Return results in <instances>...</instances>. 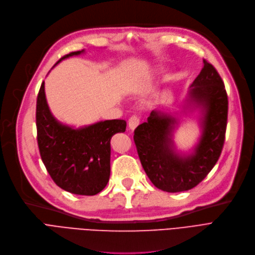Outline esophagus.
Listing matches in <instances>:
<instances>
[{"label": "esophagus", "mask_w": 255, "mask_h": 255, "mask_svg": "<svg viewBox=\"0 0 255 255\" xmlns=\"http://www.w3.org/2000/svg\"><path fill=\"white\" fill-rule=\"evenodd\" d=\"M139 124V118L137 116H132L128 121V127L130 130H134Z\"/></svg>", "instance_id": "34e87169"}]
</instances>
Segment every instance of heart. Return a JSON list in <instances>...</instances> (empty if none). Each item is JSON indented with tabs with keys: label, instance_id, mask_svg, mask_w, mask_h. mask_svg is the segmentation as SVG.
Returning a JSON list of instances; mask_svg holds the SVG:
<instances>
[{
	"label": "heart",
	"instance_id": "heart-1",
	"mask_svg": "<svg viewBox=\"0 0 255 255\" xmlns=\"http://www.w3.org/2000/svg\"><path fill=\"white\" fill-rule=\"evenodd\" d=\"M132 88H135V85H134V84H132Z\"/></svg>",
	"mask_w": 255,
	"mask_h": 255
}]
</instances>
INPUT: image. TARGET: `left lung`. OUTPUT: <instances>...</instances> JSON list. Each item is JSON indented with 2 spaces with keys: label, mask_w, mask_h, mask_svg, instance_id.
I'll return each instance as SVG.
<instances>
[{
  "label": "left lung",
  "mask_w": 255,
  "mask_h": 255,
  "mask_svg": "<svg viewBox=\"0 0 255 255\" xmlns=\"http://www.w3.org/2000/svg\"><path fill=\"white\" fill-rule=\"evenodd\" d=\"M189 106L202 114L201 136L190 154H179L173 140L178 120L152 110L134 130V142L143 170L157 189L168 193L189 191L212 171L222 152L227 126L228 99L224 82L213 64L203 68L191 85Z\"/></svg>",
  "instance_id": "8db88e82"
}]
</instances>
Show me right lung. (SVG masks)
Instances as JSON below:
<instances>
[{
	"label": "right lung",
	"mask_w": 255,
	"mask_h": 255,
	"mask_svg": "<svg viewBox=\"0 0 255 255\" xmlns=\"http://www.w3.org/2000/svg\"><path fill=\"white\" fill-rule=\"evenodd\" d=\"M83 52L65 55L55 65ZM36 128L40 157L55 183L83 196H94L104 189L110 176V139L125 132L126 121H101L77 129L61 124L50 112L43 81L36 102Z\"/></svg>",
	"instance_id": "obj_1"
}]
</instances>
